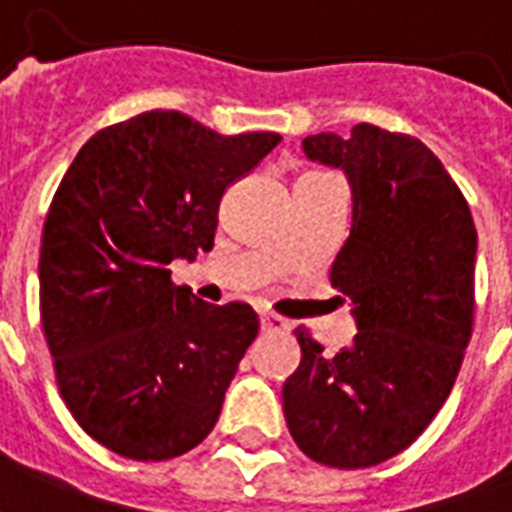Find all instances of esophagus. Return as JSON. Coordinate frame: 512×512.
<instances>
[{
    "mask_svg": "<svg viewBox=\"0 0 512 512\" xmlns=\"http://www.w3.org/2000/svg\"><path fill=\"white\" fill-rule=\"evenodd\" d=\"M260 327H263V332H289V321L281 319V316H276V313H263L260 316Z\"/></svg>",
    "mask_w": 512,
    "mask_h": 512,
    "instance_id": "1",
    "label": "esophagus"
}]
</instances>
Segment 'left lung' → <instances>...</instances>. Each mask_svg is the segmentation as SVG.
Returning a JSON list of instances; mask_svg holds the SVG:
<instances>
[{"mask_svg":"<svg viewBox=\"0 0 512 512\" xmlns=\"http://www.w3.org/2000/svg\"><path fill=\"white\" fill-rule=\"evenodd\" d=\"M308 159L345 170L350 236L329 281L350 297L356 337L327 356L297 329L300 366L284 382L295 444L329 468H372L428 428L452 393L473 335V215L422 140L356 124L303 140Z\"/></svg>","mask_w":512,"mask_h":512,"instance_id":"obj_1","label":"left lung"}]
</instances>
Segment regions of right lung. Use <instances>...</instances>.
<instances>
[{
    "mask_svg": "<svg viewBox=\"0 0 512 512\" xmlns=\"http://www.w3.org/2000/svg\"><path fill=\"white\" fill-rule=\"evenodd\" d=\"M279 140L146 111L95 132L60 180L39 252L42 329L60 396L111 452L172 460L215 428L260 321L175 287L167 265L212 249L225 188Z\"/></svg>",
    "mask_w": 512,
    "mask_h": 512,
    "instance_id": "obj_1",
    "label": "right lung"
}]
</instances>
